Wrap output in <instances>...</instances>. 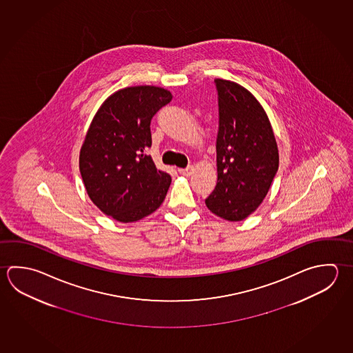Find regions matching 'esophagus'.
<instances>
[{"instance_id": "obj_1", "label": "esophagus", "mask_w": 353, "mask_h": 353, "mask_svg": "<svg viewBox=\"0 0 353 353\" xmlns=\"http://www.w3.org/2000/svg\"><path fill=\"white\" fill-rule=\"evenodd\" d=\"M194 167L192 165H190V167L185 168V169H179V173L181 174V175H184V176H190L192 173H194Z\"/></svg>"}]
</instances>
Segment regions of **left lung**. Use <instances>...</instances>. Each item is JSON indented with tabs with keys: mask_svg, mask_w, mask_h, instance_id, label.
I'll use <instances>...</instances> for the list:
<instances>
[{
	"mask_svg": "<svg viewBox=\"0 0 353 353\" xmlns=\"http://www.w3.org/2000/svg\"><path fill=\"white\" fill-rule=\"evenodd\" d=\"M218 183L208 209L228 221L255 212L279 169L275 134L263 105L243 85L216 78Z\"/></svg>",
	"mask_w": 353,
	"mask_h": 353,
	"instance_id": "1",
	"label": "left lung"
}]
</instances>
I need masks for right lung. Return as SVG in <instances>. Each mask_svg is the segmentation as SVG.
<instances>
[{
	"mask_svg": "<svg viewBox=\"0 0 353 353\" xmlns=\"http://www.w3.org/2000/svg\"><path fill=\"white\" fill-rule=\"evenodd\" d=\"M169 90L135 85L117 90L98 109L79 153V172L93 204L105 215L133 223L155 212L172 178L158 170L150 121L172 101Z\"/></svg>",
	"mask_w": 353,
	"mask_h": 353,
	"instance_id": "1",
	"label": "right lung"
}]
</instances>
